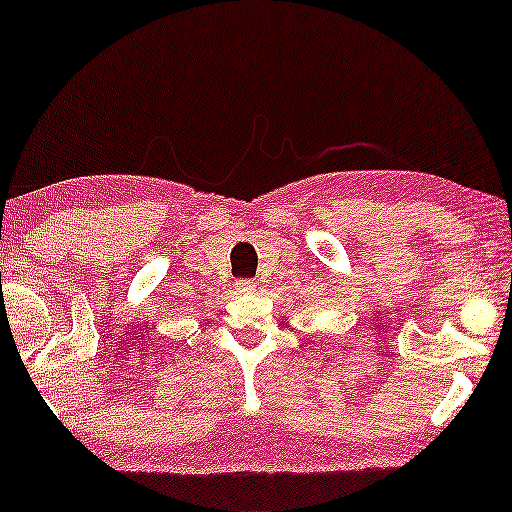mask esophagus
I'll return each mask as SVG.
<instances>
[{"mask_svg":"<svg viewBox=\"0 0 512 512\" xmlns=\"http://www.w3.org/2000/svg\"><path fill=\"white\" fill-rule=\"evenodd\" d=\"M236 288H238L240 292H254V290H256V283L251 281V279H240V281L236 283Z\"/></svg>","mask_w":512,"mask_h":512,"instance_id":"34e87169","label":"esophagus"}]
</instances>
